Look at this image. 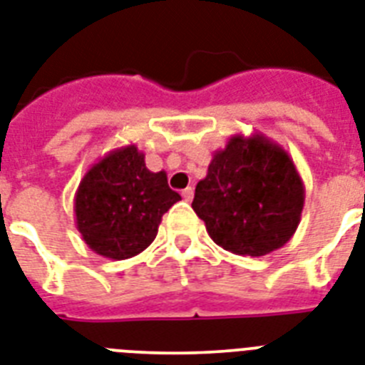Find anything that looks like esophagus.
<instances>
[{
	"label": "esophagus",
	"instance_id": "esophagus-1",
	"mask_svg": "<svg viewBox=\"0 0 365 365\" xmlns=\"http://www.w3.org/2000/svg\"><path fill=\"white\" fill-rule=\"evenodd\" d=\"M182 197H185V201L194 200V188H192V186H188V188L182 190Z\"/></svg>",
	"mask_w": 365,
	"mask_h": 365
}]
</instances>
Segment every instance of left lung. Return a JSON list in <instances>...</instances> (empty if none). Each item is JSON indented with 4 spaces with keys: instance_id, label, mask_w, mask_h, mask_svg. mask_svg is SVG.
Segmentation results:
<instances>
[{
    "instance_id": "8db88e82",
    "label": "left lung",
    "mask_w": 365,
    "mask_h": 365,
    "mask_svg": "<svg viewBox=\"0 0 365 365\" xmlns=\"http://www.w3.org/2000/svg\"><path fill=\"white\" fill-rule=\"evenodd\" d=\"M304 197V182L284 147L263 134H235L212 155L192 209L218 246L261 257L291 240Z\"/></svg>"
}]
</instances>
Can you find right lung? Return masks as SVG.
<instances>
[{"mask_svg":"<svg viewBox=\"0 0 365 365\" xmlns=\"http://www.w3.org/2000/svg\"><path fill=\"white\" fill-rule=\"evenodd\" d=\"M179 200L165 171L147 170L145 155L130 143L102 156L80 180L76 227L95 254L121 261L155 240L162 216Z\"/></svg>","mask_w":365,"mask_h":365,"instance_id":"add662e5","label":"right lung"}]
</instances>
